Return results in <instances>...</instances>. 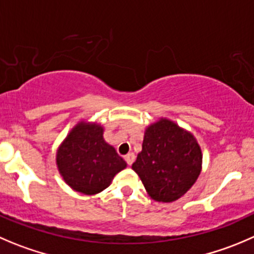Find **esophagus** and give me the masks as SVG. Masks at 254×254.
Segmentation results:
<instances>
[{"label": "esophagus", "instance_id": "obj_1", "mask_svg": "<svg viewBox=\"0 0 254 254\" xmlns=\"http://www.w3.org/2000/svg\"><path fill=\"white\" fill-rule=\"evenodd\" d=\"M134 160H135V155L132 154V152H129V154L125 156V161H127V165H131L132 162H134Z\"/></svg>", "mask_w": 254, "mask_h": 254}]
</instances>
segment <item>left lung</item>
<instances>
[{"instance_id":"1","label":"left lung","mask_w":254,"mask_h":254,"mask_svg":"<svg viewBox=\"0 0 254 254\" xmlns=\"http://www.w3.org/2000/svg\"><path fill=\"white\" fill-rule=\"evenodd\" d=\"M131 167L152 200L174 202L200 176L202 151L191 132L160 118L145 129L142 149Z\"/></svg>"}]
</instances>
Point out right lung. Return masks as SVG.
I'll use <instances>...</instances> for the list:
<instances>
[{
	"mask_svg": "<svg viewBox=\"0 0 254 254\" xmlns=\"http://www.w3.org/2000/svg\"><path fill=\"white\" fill-rule=\"evenodd\" d=\"M104 127L82 120L69 131L56 155L58 171L65 184L84 195L102 192L127 162L103 137Z\"/></svg>",
	"mask_w": 254,
	"mask_h": 254,
	"instance_id": "1",
	"label": "right lung"
}]
</instances>
